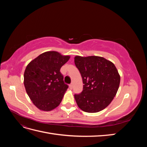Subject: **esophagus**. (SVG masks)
<instances>
[{
  "label": "esophagus",
  "instance_id": "34e87169",
  "mask_svg": "<svg viewBox=\"0 0 147 147\" xmlns=\"http://www.w3.org/2000/svg\"><path fill=\"white\" fill-rule=\"evenodd\" d=\"M69 88L70 89V90H72V89L73 88V84H69Z\"/></svg>",
  "mask_w": 147,
  "mask_h": 147
}]
</instances>
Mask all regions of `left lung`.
Segmentation results:
<instances>
[{
    "label": "left lung",
    "mask_w": 147,
    "mask_h": 147,
    "mask_svg": "<svg viewBox=\"0 0 147 147\" xmlns=\"http://www.w3.org/2000/svg\"><path fill=\"white\" fill-rule=\"evenodd\" d=\"M75 64L83 79V90L74 97L84 112L96 113L104 110L116 96L120 76L114 64L104 57H75Z\"/></svg>",
    "instance_id": "1"
}]
</instances>
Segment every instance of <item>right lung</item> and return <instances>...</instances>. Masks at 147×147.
<instances>
[{
    "mask_svg": "<svg viewBox=\"0 0 147 147\" xmlns=\"http://www.w3.org/2000/svg\"><path fill=\"white\" fill-rule=\"evenodd\" d=\"M70 57L57 51H47L26 67L24 87L29 98L38 109L48 112L60 104L68 88L60 69Z\"/></svg>",
    "mask_w": 147,
    "mask_h": 147,
    "instance_id": "1",
    "label": "right lung"
}]
</instances>
